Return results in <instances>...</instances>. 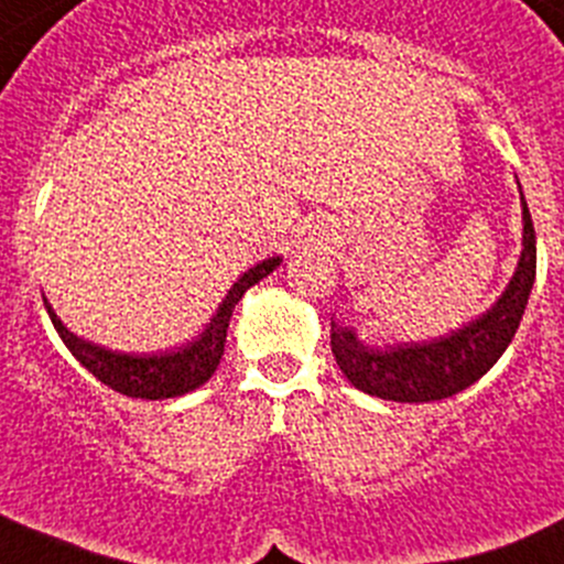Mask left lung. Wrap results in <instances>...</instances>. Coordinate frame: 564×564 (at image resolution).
Wrapping results in <instances>:
<instances>
[{"label": "left lung", "instance_id": "obj_1", "mask_svg": "<svg viewBox=\"0 0 564 564\" xmlns=\"http://www.w3.org/2000/svg\"><path fill=\"white\" fill-rule=\"evenodd\" d=\"M520 205H523V251L514 276L509 279L501 299L468 326L429 343L379 348L359 340L354 326H337L332 321V354L343 377L354 388L377 399L423 404L470 388L496 366L518 332L538 276V238L523 193H520Z\"/></svg>", "mask_w": 564, "mask_h": 564}]
</instances>
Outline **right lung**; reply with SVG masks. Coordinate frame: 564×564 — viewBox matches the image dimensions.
<instances>
[{
    "instance_id": "right-lung-1",
    "label": "right lung",
    "mask_w": 564,
    "mask_h": 564,
    "mask_svg": "<svg viewBox=\"0 0 564 564\" xmlns=\"http://www.w3.org/2000/svg\"><path fill=\"white\" fill-rule=\"evenodd\" d=\"M279 262H282L279 257H268V260L249 268V271L229 288V293L224 296V302L218 304L216 315L210 318L207 329L193 343L176 348V351H110V348L96 346V343L83 340V337H77L74 332H68L46 299L44 304L52 324H55L57 335L66 343L68 351H72L101 384H107V388L116 390V393L121 395H130V399H176V395H185L191 393V390H196L198 384H205L207 379L216 373L218 362H221L224 357V343H227V329L235 304L243 299V293L249 291L251 285H257L262 276H268Z\"/></svg>"
}]
</instances>
